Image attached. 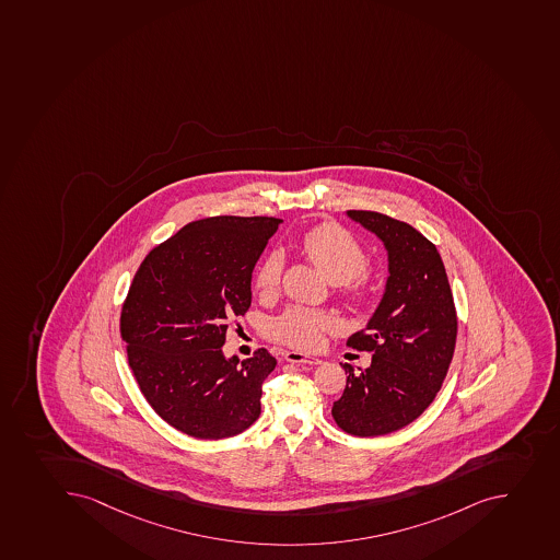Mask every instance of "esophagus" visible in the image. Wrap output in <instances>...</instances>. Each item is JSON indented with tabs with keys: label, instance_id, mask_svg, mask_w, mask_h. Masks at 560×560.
<instances>
[{
	"label": "esophagus",
	"instance_id": "1",
	"mask_svg": "<svg viewBox=\"0 0 560 560\" xmlns=\"http://www.w3.org/2000/svg\"><path fill=\"white\" fill-rule=\"evenodd\" d=\"M283 358L289 361V363H308V365H318L322 361L318 358H311V355L302 354V352H296V350H288Z\"/></svg>",
	"mask_w": 560,
	"mask_h": 560
}]
</instances>
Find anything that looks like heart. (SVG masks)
I'll return each mask as SVG.
<instances>
[{"mask_svg": "<svg viewBox=\"0 0 560 560\" xmlns=\"http://www.w3.org/2000/svg\"><path fill=\"white\" fill-rule=\"evenodd\" d=\"M296 247L307 260L324 272L329 282L338 283L341 299L363 300L369 293L365 269L369 255L365 247L338 224H318L299 236ZM283 260L277 252L267 253L255 272V289L258 293L271 294L278 289L282 277ZM338 329V319L319 308L293 305L282 314L269 319L267 332L272 340L300 350L319 347L325 332Z\"/></svg>", "mask_w": 560, "mask_h": 560, "instance_id": "b5f03b06", "label": "heart"}]
</instances>
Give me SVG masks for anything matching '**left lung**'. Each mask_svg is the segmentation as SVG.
<instances>
[{"label": "left lung", "mask_w": 560, "mask_h": 560, "mask_svg": "<svg viewBox=\"0 0 560 560\" xmlns=\"http://www.w3.org/2000/svg\"><path fill=\"white\" fill-rule=\"evenodd\" d=\"M350 219L376 233L388 252L387 289L365 329L347 340L372 352L354 374L332 418L358 438L390 434L412 423L440 393L457 338V314L440 252L416 228L377 211L350 210Z\"/></svg>", "instance_id": "left-lung-1"}]
</instances>
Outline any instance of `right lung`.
<instances>
[{"label": "right lung", "instance_id": "obj_1", "mask_svg": "<svg viewBox=\"0 0 560 560\" xmlns=\"http://www.w3.org/2000/svg\"><path fill=\"white\" fill-rule=\"evenodd\" d=\"M282 220L210 217L153 247L120 308V338L150 407L197 440H224L260 416L277 360L225 358V330L252 305V272Z\"/></svg>", "mask_w": 560, "mask_h": 560}]
</instances>
